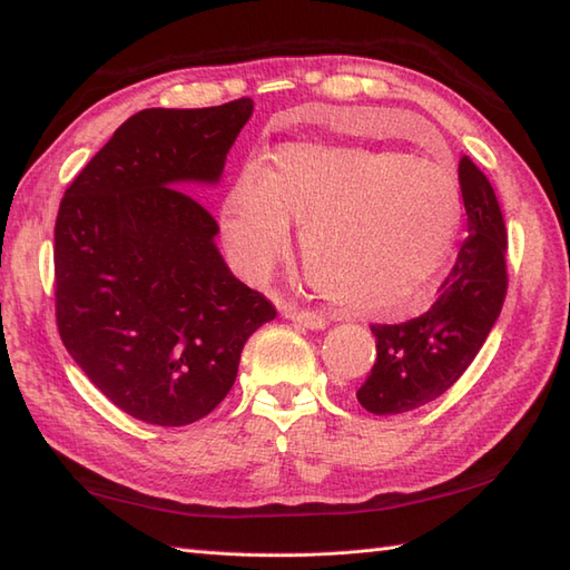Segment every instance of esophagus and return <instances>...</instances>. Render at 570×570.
<instances>
[{"label": "esophagus", "mask_w": 570, "mask_h": 570, "mask_svg": "<svg viewBox=\"0 0 570 570\" xmlns=\"http://www.w3.org/2000/svg\"><path fill=\"white\" fill-rule=\"evenodd\" d=\"M284 318L294 321L298 325H304V328L308 331H323L325 325H328V321H325V316H321V313H313V311H298L294 306H286L284 308Z\"/></svg>", "instance_id": "1"}]
</instances>
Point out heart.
<instances>
[{"instance_id":"1","label":"heart","mask_w":570,"mask_h":570,"mask_svg":"<svg viewBox=\"0 0 570 570\" xmlns=\"http://www.w3.org/2000/svg\"><path fill=\"white\" fill-rule=\"evenodd\" d=\"M311 286L355 316H404L451 257L463 220L453 168L392 149L288 141L245 166L220 208L229 257L266 278L292 247Z\"/></svg>"}]
</instances>
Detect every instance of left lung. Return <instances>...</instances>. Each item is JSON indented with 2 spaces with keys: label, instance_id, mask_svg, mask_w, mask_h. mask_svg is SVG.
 <instances>
[{
  "label": "left lung",
  "instance_id": "1",
  "mask_svg": "<svg viewBox=\"0 0 570 570\" xmlns=\"http://www.w3.org/2000/svg\"><path fill=\"white\" fill-rule=\"evenodd\" d=\"M465 242L435 304L419 318L372 325L377 362L357 390L370 414L394 416L439 399L488 341L507 294V229L488 176L463 156Z\"/></svg>",
  "mask_w": 570,
  "mask_h": 570
}]
</instances>
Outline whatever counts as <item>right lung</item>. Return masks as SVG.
<instances>
[{"label":"right lung","instance_id":"right-lung-1","mask_svg":"<svg viewBox=\"0 0 570 570\" xmlns=\"http://www.w3.org/2000/svg\"><path fill=\"white\" fill-rule=\"evenodd\" d=\"M249 98L141 110L68 186L56 217V323L88 380L156 426L208 416L276 308L229 272L215 217L188 186H215L252 117Z\"/></svg>","mask_w":570,"mask_h":570}]
</instances>
